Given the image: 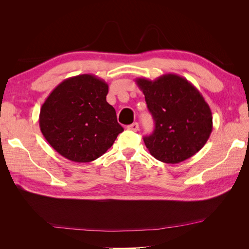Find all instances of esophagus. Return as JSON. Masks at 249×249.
I'll return each instance as SVG.
<instances>
[{"label": "esophagus", "instance_id": "1", "mask_svg": "<svg viewBox=\"0 0 249 249\" xmlns=\"http://www.w3.org/2000/svg\"><path fill=\"white\" fill-rule=\"evenodd\" d=\"M127 130H131V131H134V132H137L139 130V124L137 123H133L132 124H129L126 126Z\"/></svg>", "mask_w": 249, "mask_h": 249}]
</instances>
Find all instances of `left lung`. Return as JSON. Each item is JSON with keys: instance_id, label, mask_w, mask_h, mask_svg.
<instances>
[{"instance_id": "obj_1", "label": "left lung", "mask_w": 249, "mask_h": 249, "mask_svg": "<svg viewBox=\"0 0 249 249\" xmlns=\"http://www.w3.org/2000/svg\"><path fill=\"white\" fill-rule=\"evenodd\" d=\"M155 120L152 135L143 138L154 158L167 164L189 159L206 144L213 130L212 112L192 83L176 73L152 81L135 80Z\"/></svg>"}]
</instances>
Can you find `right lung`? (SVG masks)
I'll use <instances>...</instances> for the list:
<instances>
[{"instance_id":"right-lung-1","label":"right lung","mask_w":249,"mask_h":249,"mask_svg":"<svg viewBox=\"0 0 249 249\" xmlns=\"http://www.w3.org/2000/svg\"><path fill=\"white\" fill-rule=\"evenodd\" d=\"M109 86L94 74L65 79L42 104L39 126L58 154L78 163L94 161L113 145L124 127L106 101Z\"/></svg>"}]
</instances>
